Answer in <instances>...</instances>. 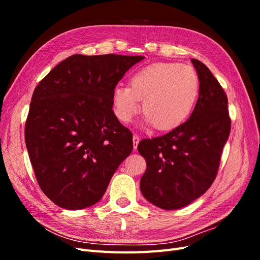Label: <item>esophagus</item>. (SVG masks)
<instances>
[{"label":"esophagus","mask_w":260,"mask_h":260,"mask_svg":"<svg viewBox=\"0 0 260 260\" xmlns=\"http://www.w3.org/2000/svg\"><path fill=\"white\" fill-rule=\"evenodd\" d=\"M132 140H133V148L137 149L138 144H139V142H140V137H139L138 135H133Z\"/></svg>","instance_id":"obj_1"}]
</instances>
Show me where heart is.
Wrapping results in <instances>:
<instances>
[{
	"mask_svg": "<svg viewBox=\"0 0 260 260\" xmlns=\"http://www.w3.org/2000/svg\"><path fill=\"white\" fill-rule=\"evenodd\" d=\"M200 93L195 70L177 62H155L139 69L130 78V86L117 84L113 90L115 115L130 122L143 100L145 124L158 130H171L192 114Z\"/></svg>",
	"mask_w": 260,
	"mask_h": 260,
	"instance_id": "obj_1",
	"label": "heart"
}]
</instances>
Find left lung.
Here are the masks:
<instances>
[{"label":"left lung","mask_w":260,"mask_h":260,"mask_svg":"<svg viewBox=\"0 0 260 260\" xmlns=\"http://www.w3.org/2000/svg\"><path fill=\"white\" fill-rule=\"evenodd\" d=\"M192 64L200 79L198 103L188 119L161 137L144 139L138 151L146 160L140 181L144 198L166 210L185 207L214 182L231 130L228 99L206 65Z\"/></svg>","instance_id":"1"}]
</instances>
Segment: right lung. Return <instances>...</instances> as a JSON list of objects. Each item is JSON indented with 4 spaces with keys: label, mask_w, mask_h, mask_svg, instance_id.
Segmentation results:
<instances>
[{
    "label": "right lung",
    "mask_w": 260,
    "mask_h": 260,
    "mask_svg": "<svg viewBox=\"0 0 260 260\" xmlns=\"http://www.w3.org/2000/svg\"><path fill=\"white\" fill-rule=\"evenodd\" d=\"M144 56L75 54L37 85L25 139L43 193L68 210L96 204L131 154L132 133L113 111V90Z\"/></svg>",
    "instance_id": "add662e5"
}]
</instances>
